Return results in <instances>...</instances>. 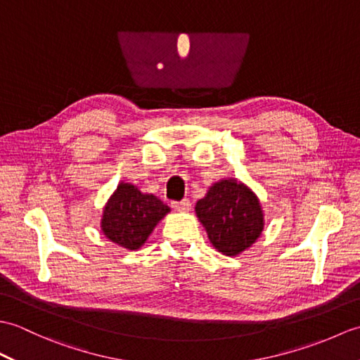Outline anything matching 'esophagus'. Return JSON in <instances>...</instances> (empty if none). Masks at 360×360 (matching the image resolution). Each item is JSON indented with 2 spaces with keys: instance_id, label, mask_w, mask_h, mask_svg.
I'll return each instance as SVG.
<instances>
[{
  "instance_id": "esophagus-1",
  "label": "esophagus",
  "mask_w": 360,
  "mask_h": 360,
  "mask_svg": "<svg viewBox=\"0 0 360 360\" xmlns=\"http://www.w3.org/2000/svg\"><path fill=\"white\" fill-rule=\"evenodd\" d=\"M172 207L178 212H188L192 209V202L188 200H182V201H173L172 202Z\"/></svg>"
}]
</instances>
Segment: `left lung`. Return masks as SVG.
Here are the masks:
<instances>
[{"instance_id":"8db88e82","label":"left lung","mask_w":360,"mask_h":360,"mask_svg":"<svg viewBox=\"0 0 360 360\" xmlns=\"http://www.w3.org/2000/svg\"><path fill=\"white\" fill-rule=\"evenodd\" d=\"M195 212L213 248L227 257L249 249L264 227L257 195L236 179L215 182Z\"/></svg>"}]
</instances>
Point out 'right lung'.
<instances>
[{"mask_svg":"<svg viewBox=\"0 0 360 360\" xmlns=\"http://www.w3.org/2000/svg\"><path fill=\"white\" fill-rule=\"evenodd\" d=\"M168 212L170 207L155 195L142 193L137 187L120 182L105 205L101 227L110 241L136 250Z\"/></svg>","mask_w":360,"mask_h":360,"instance_id":"obj_1","label":"right lung"}]
</instances>
